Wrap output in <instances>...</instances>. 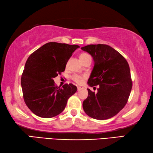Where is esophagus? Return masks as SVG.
Listing matches in <instances>:
<instances>
[{
	"instance_id": "1",
	"label": "esophagus",
	"mask_w": 153,
	"mask_h": 153,
	"mask_svg": "<svg viewBox=\"0 0 153 153\" xmlns=\"http://www.w3.org/2000/svg\"><path fill=\"white\" fill-rule=\"evenodd\" d=\"M81 89H83V87H77V91H81Z\"/></svg>"
}]
</instances>
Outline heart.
<instances>
[{
    "instance_id": "heart-1",
    "label": "heart",
    "mask_w": 153,
    "mask_h": 153,
    "mask_svg": "<svg viewBox=\"0 0 153 153\" xmlns=\"http://www.w3.org/2000/svg\"><path fill=\"white\" fill-rule=\"evenodd\" d=\"M80 59H85L87 58V57H91V56H89L88 53H83L80 55ZM73 80L74 81L77 82V83H81L82 81V77L81 76H79V75H75V76H73Z\"/></svg>"
}]
</instances>
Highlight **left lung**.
Wrapping results in <instances>:
<instances>
[{
	"label": "left lung",
	"mask_w": 153,
	"mask_h": 153,
	"mask_svg": "<svg viewBox=\"0 0 153 153\" xmlns=\"http://www.w3.org/2000/svg\"><path fill=\"white\" fill-rule=\"evenodd\" d=\"M81 49L91 55L94 62L87 84L99 85L96 94L87 89L88 97L82 102L84 111L95 119L111 118L126 106L131 92L129 64L121 54L107 45H89Z\"/></svg>",
	"instance_id": "obj_1"
}]
</instances>
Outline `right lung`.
Instances as JSON below:
<instances>
[{
	"label": "right lung",
	"instance_id": "right-lung-1",
	"mask_svg": "<svg viewBox=\"0 0 153 153\" xmlns=\"http://www.w3.org/2000/svg\"><path fill=\"white\" fill-rule=\"evenodd\" d=\"M76 45L50 42L33 52L27 58L22 75L24 100L37 116L51 118L64 111L70 97L76 91L72 84L62 88L55 86L53 78L64 72Z\"/></svg>",
	"mask_w": 153,
	"mask_h": 153
}]
</instances>
